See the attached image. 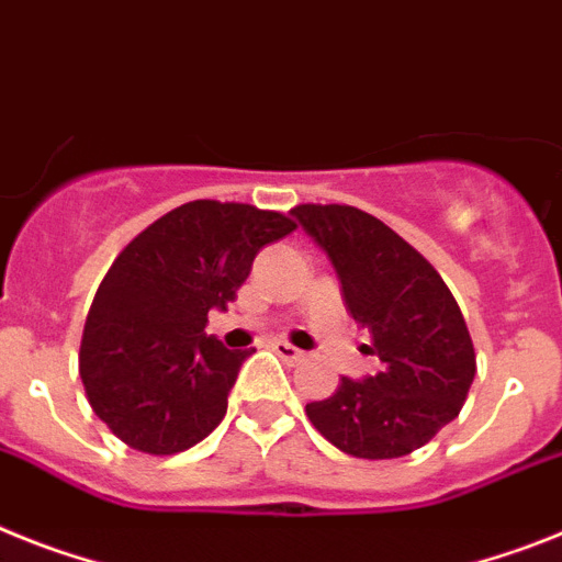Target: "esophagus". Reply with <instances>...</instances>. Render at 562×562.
Segmentation results:
<instances>
[{"label":"esophagus","instance_id":"1","mask_svg":"<svg viewBox=\"0 0 562 562\" xmlns=\"http://www.w3.org/2000/svg\"><path fill=\"white\" fill-rule=\"evenodd\" d=\"M271 348L277 353H280L282 360L285 362H300V360H305V351H300V348H294V346H289V342H282V339H277V342H271Z\"/></svg>","mask_w":562,"mask_h":562}]
</instances>
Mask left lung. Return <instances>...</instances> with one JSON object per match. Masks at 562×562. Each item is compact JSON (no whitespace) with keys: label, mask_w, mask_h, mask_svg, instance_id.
I'll return each instance as SVG.
<instances>
[{"label":"left lung","mask_w":562,"mask_h":562,"mask_svg":"<svg viewBox=\"0 0 562 562\" xmlns=\"http://www.w3.org/2000/svg\"><path fill=\"white\" fill-rule=\"evenodd\" d=\"M291 216L328 257L346 311L380 360L374 376H342L305 414L351 457L412 454L460 414L477 374L460 305L431 262L376 216L351 205H296Z\"/></svg>","instance_id":"8db88e82"}]
</instances>
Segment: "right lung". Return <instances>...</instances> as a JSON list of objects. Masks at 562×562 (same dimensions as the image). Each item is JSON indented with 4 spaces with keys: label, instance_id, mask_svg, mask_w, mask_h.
Segmentation results:
<instances>
[{
    "label": "right lung",
    "instance_id": "obj_1",
    "mask_svg": "<svg viewBox=\"0 0 562 562\" xmlns=\"http://www.w3.org/2000/svg\"><path fill=\"white\" fill-rule=\"evenodd\" d=\"M294 228L277 211L193 200L113 259L85 319L79 376L122 442L177 454L223 423L251 351H231L205 334L209 311L228 308L254 257Z\"/></svg>",
    "mask_w": 562,
    "mask_h": 562
}]
</instances>
